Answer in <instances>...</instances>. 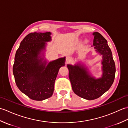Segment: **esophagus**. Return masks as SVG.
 Instances as JSON below:
<instances>
[{"mask_svg":"<svg viewBox=\"0 0 128 128\" xmlns=\"http://www.w3.org/2000/svg\"><path fill=\"white\" fill-rule=\"evenodd\" d=\"M70 60H71V58H70V56H67L66 57V62H69V61H70Z\"/></svg>","mask_w":128,"mask_h":128,"instance_id":"34e87169","label":"esophagus"}]
</instances>
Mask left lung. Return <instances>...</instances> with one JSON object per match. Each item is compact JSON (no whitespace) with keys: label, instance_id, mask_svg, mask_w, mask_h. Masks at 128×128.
<instances>
[{"label":"left lung","instance_id":"left-lung-1","mask_svg":"<svg viewBox=\"0 0 128 128\" xmlns=\"http://www.w3.org/2000/svg\"><path fill=\"white\" fill-rule=\"evenodd\" d=\"M93 35L94 48L103 55L102 77L94 79L84 66H67L73 91L78 96L88 100L98 98L108 91L113 83L116 74L115 62L107 40L97 32H94Z\"/></svg>","mask_w":128,"mask_h":128}]
</instances>
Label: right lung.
Listing matches in <instances>:
<instances>
[{
    "instance_id": "obj_1",
    "label": "right lung",
    "mask_w": 128,
    "mask_h": 128,
    "mask_svg": "<svg viewBox=\"0 0 128 128\" xmlns=\"http://www.w3.org/2000/svg\"><path fill=\"white\" fill-rule=\"evenodd\" d=\"M50 32L31 33L24 38L16 51L13 74L20 90L33 100H42L52 96L54 82L65 58L41 63L38 59L46 42L50 40Z\"/></svg>"
}]
</instances>
